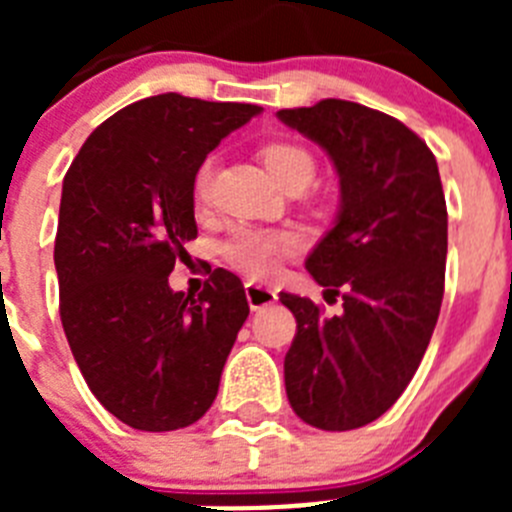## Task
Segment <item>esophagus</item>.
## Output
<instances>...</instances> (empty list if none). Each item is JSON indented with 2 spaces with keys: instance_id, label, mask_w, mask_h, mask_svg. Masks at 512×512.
<instances>
[{
  "instance_id": "34e87169",
  "label": "esophagus",
  "mask_w": 512,
  "mask_h": 512,
  "mask_svg": "<svg viewBox=\"0 0 512 512\" xmlns=\"http://www.w3.org/2000/svg\"><path fill=\"white\" fill-rule=\"evenodd\" d=\"M246 300H248V307H251V310H261V307L271 305V302L277 300V292H274L271 287H266V284L248 282L246 284Z\"/></svg>"
}]
</instances>
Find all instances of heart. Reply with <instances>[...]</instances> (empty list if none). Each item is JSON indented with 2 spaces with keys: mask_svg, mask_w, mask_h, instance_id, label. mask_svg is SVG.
Segmentation results:
<instances>
[{
  "mask_svg": "<svg viewBox=\"0 0 512 512\" xmlns=\"http://www.w3.org/2000/svg\"><path fill=\"white\" fill-rule=\"evenodd\" d=\"M261 161L269 169V174L279 184H287L289 179H307L310 182L315 174V161L305 148L295 143H271L261 151ZM212 161L207 158L205 164L194 174V194L205 197L207 184H210ZM295 248V235L287 230H259V228H235L228 241L223 243L225 259L251 277H269L277 269L279 259L284 253Z\"/></svg>",
  "mask_w": 512,
  "mask_h": 512,
  "instance_id": "b5f03b06",
  "label": "heart"
}]
</instances>
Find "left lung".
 I'll return each instance as SVG.
<instances>
[{"label": "left lung", "instance_id": "8db88e82", "mask_svg": "<svg viewBox=\"0 0 512 512\" xmlns=\"http://www.w3.org/2000/svg\"><path fill=\"white\" fill-rule=\"evenodd\" d=\"M277 117L328 153L341 184L336 223L305 269L343 312L279 295L297 320L284 387L305 423L354 431L395 405L431 343L449 248L441 176L413 130L364 104L323 99Z\"/></svg>", "mask_w": 512, "mask_h": 512}]
</instances>
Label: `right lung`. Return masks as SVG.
Masks as SVG:
<instances>
[{
  "label": "right lung",
  "mask_w": 512,
  "mask_h": 512,
  "mask_svg": "<svg viewBox=\"0 0 512 512\" xmlns=\"http://www.w3.org/2000/svg\"><path fill=\"white\" fill-rule=\"evenodd\" d=\"M261 107L158 94L104 120L66 171L56 261L71 354L104 408L138 431L187 428L210 410L248 318L241 279L197 297L169 274L197 238L194 174Z\"/></svg>",
  "instance_id": "obj_1"
}]
</instances>
